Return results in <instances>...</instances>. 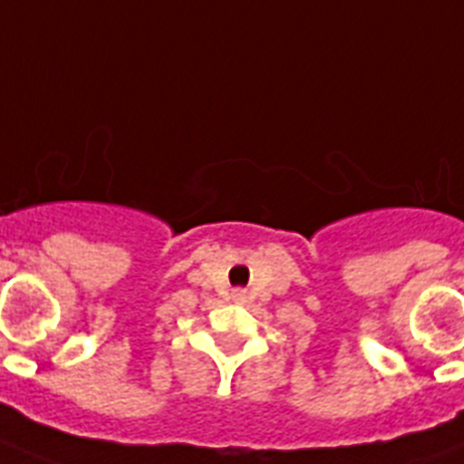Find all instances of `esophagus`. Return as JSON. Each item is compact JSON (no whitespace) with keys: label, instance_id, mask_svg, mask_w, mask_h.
Returning a JSON list of instances; mask_svg holds the SVG:
<instances>
[{"label":"esophagus","instance_id":"34e87169","mask_svg":"<svg viewBox=\"0 0 464 464\" xmlns=\"http://www.w3.org/2000/svg\"><path fill=\"white\" fill-rule=\"evenodd\" d=\"M233 296H236V301H243V298H246V291H236Z\"/></svg>","mask_w":464,"mask_h":464}]
</instances>
